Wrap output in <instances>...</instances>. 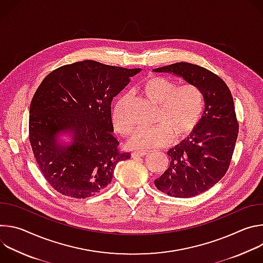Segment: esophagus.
Masks as SVG:
<instances>
[{
  "mask_svg": "<svg viewBox=\"0 0 263 263\" xmlns=\"http://www.w3.org/2000/svg\"><path fill=\"white\" fill-rule=\"evenodd\" d=\"M147 156L146 152H133L132 153V157L133 158H137V157H144Z\"/></svg>",
  "mask_w": 263,
  "mask_h": 263,
  "instance_id": "34e87169",
  "label": "esophagus"
}]
</instances>
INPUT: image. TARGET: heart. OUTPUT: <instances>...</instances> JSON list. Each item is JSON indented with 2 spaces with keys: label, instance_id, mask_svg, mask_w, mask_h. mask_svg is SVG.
Masks as SVG:
<instances>
[{
  "label": "heart",
  "instance_id": "obj_1",
  "mask_svg": "<svg viewBox=\"0 0 263 263\" xmlns=\"http://www.w3.org/2000/svg\"><path fill=\"white\" fill-rule=\"evenodd\" d=\"M138 90L157 105V125L139 129L130 140L131 147L142 151L159 148L171 142L172 135L176 139L184 138L198 127L204 110V95L198 85H178L165 77L151 74L139 84ZM129 108L127 95L120 96L112 106V124L123 136H130L134 130Z\"/></svg>",
  "mask_w": 263,
  "mask_h": 263
}]
</instances>
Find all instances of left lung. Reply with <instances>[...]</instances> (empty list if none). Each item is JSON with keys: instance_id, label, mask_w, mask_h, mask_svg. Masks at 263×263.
<instances>
[{"instance_id": "8db88e82", "label": "left lung", "mask_w": 263, "mask_h": 263, "mask_svg": "<svg viewBox=\"0 0 263 263\" xmlns=\"http://www.w3.org/2000/svg\"><path fill=\"white\" fill-rule=\"evenodd\" d=\"M173 72L198 85L205 110L190 137L170 149V167L156 179L157 189L175 198H192L215 185L227 173L238 135L233 97L227 84L205 67L177 62L153 69Z\"/></svg>"}]
</instances>
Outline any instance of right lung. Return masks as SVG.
<instances>
[{"mask_svg": "<svg viewBox=\"0 0 263 263\" xmlns=\"http://www.w3.org/2000/svg\"><path fill=\"white\" fill-rule=\"evenodd\" d=\"M140 68L84 60L60 66L43 80L30 105L29 140L43 176L63 196L86 199L111 182L120 161L112 135L111 102ZM63 133L70 141L63 145Z\"/></svg>", "mask_w": 263, "mask_h": 263, "instance_id": "1", "label": "right lung"}]
</instances>
